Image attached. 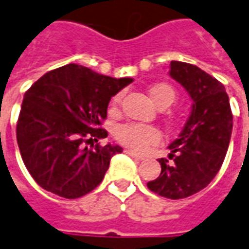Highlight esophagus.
Masks as SVG:
<instances>
[{
	"label": "esophagus",
	"mask_w": 249,
	"mask_h": 249,
	"mask_svg": "<svg viewBox=\"0 0 249 249\" xmlns=\"http://www.w3.org/2000/svg\"><path fill=\"white\" fill-rule=\"evenodd\" d=\"M124 153H126L127 156L135 158V160H139V161H142V160H143V157H141V156H138V154H135V153H134V151H131V150H124Z\"/></svg>",
	"instance_id": "obj_1"
}]
</instances>
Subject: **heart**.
Listing matches in <instances>:
<instances>
[{
    "label": "heart",
    "instance_id": "heart-1",
    "mask_svg": "<svg viewBox=\"0 0 249 249\" xmlns=\"http://www.w3.org/2000/svg\"><path fill=\"white\" fill-rule=\"evenodd\" d=\"M150 96L162 110L169 107L176 100L174 89L167 84H157L150 88ZM119 100H121V95H116L112 99V105H118ZM114 135L119 143L137 153H142L147 150L150 146L158 143L161 139V134L154 126L143 124V123H133V122L119 124L115 128Z\"/></svg>",
    "mask_w": 249,
    "mask_h": 249
}]
</instances>
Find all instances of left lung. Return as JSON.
I'll list each match as a JSON object with an SVG mask.
<instances>
[{
	"mask_svg": "<svg viewBox=\"0 0 249 249\" xmlns=\"http://www.w3.org/2000/svg\"><path fill=\"white\" fill-rule=\"evenodd\" d=\"M169 75L188 91L192 112L178 138L169 144L171 161L158 160L161 174L147 188L179 200L202 190L216 177L228 150L233 116L225 87L201 68L172 61Z\"/></svg>",
	"mask_w": 249,
	"mask_h": 249,
	"instance_id": "1",
	"label": "left lung"
}]
</instances>
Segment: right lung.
Returning a JSON list of instances; mask_svg holds the SVG:
<instances>
[{
    "instance_id": "obj_1",
    "label": "right lung",
    "mask_w": 249,
    "mask_h": 249,
    "mask_svg": "<svg viewBox=\"0 0 249 249\" xmlns=\"http://www.w3.org/2000/svg\"><path fill=\"white\" fill-rule=\"evenodd\" d=\"M131 77L100 75L68 64L47 72L24 95L17 121L22 161L43 189L64 198H79L103 181L118 144L84 143L107 137L100 128L111 98Z\"/></svg>"
}]
</instances>
